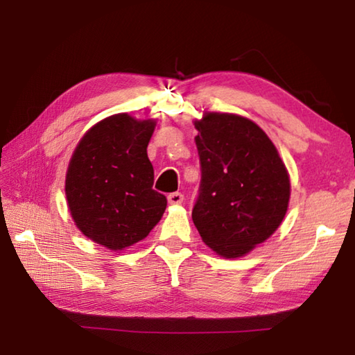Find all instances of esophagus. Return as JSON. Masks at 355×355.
I'll use <instances>...</instances> for the list:
<instances>
[{
  "instance_id": "obj_1",
  "label": "esophagus",
  "mask_w": 355,
  "mask_h": 355,
  "mask_svg": "<svg viewBox=\"0 0 355 355\" xmlns=\"http://www.w3.org/2000/svg\"><path fill=\"white\" fill-rule=\"evenodd\" d=\"M167 202L173 206H178L183 203V194H180V192H172V194L167 196Z\"/></svg>"
}]
</instances>
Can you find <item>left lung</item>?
<instances>
[{
    "mask_svg": "<svg viewBox=\"0 0 355 355\" xmlns=\"http://www.w3.org/2000/svg\"><path fill=\"white\" fill-rule=\"evenodd\" d=\"M194 125L202 182L192 220L214 253L242 257L284 220L287 167L267 133L248 118L205 112Z\"/></svg>",
    "mask_w": 355,
    "mask_h": 355,
    "instance_id": "1",
    "label": "left lung"
}]
</instances>
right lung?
<instances>
[{"label": "right lung", "instance_id": "add662e5", "mask_svg": "<svg viewBox=\"0 0 355 355\" xmlns=\"http://www.w3.org/2000/svg\"><path fill=\"white\" fill-rule=\"evenodd\" d=\"M155 125V119L112 114L87 130L71 155L69 214L83 236L112 251L143 241L164 214L167 200L152 189L147 157Z\"/></svg>", "mask_w": 355, "mask_h": 355}]
</instances>
